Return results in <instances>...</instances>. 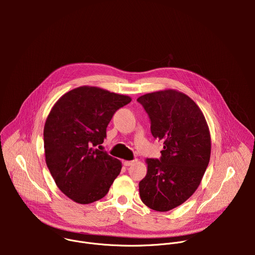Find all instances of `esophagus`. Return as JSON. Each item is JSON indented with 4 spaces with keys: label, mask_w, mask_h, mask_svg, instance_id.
Instances as JSON below:
<instances>
[{
    "label": "esophagus",
    "mask_w": 255,
    "mask_h": 255,
    "mask_svg": "<svg viewBox=\"0 0 255 255\" xmlns=\"http://www.w3.org/2000/svg\"><path fill=\"white\" fill-rule=\"evenodd\" d=\"M136 162H137V159H135V160H130V161L126 160V161H124V165H125V166H130V165H132V164H134V163H136Z\"/></svg>",
    "instance_id": "obj_1"
}]
</instances>
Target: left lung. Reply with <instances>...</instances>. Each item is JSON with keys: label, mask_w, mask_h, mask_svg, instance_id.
<instances>
[{"label": "left lung", "mask_w": 255, "mask_h": 255, "mask_svg": "<svg viewBox=\"0 0 255 255\" xmlns=\"http://www.w3.org/2000/svg\"><path fill=\"white\" fill-rule=\"evenodd\" d=\"M137 101L150 118L153 137L163 142L160 160H145L140 199L154 211L167 212L184 204L201 184L211 155L209 126L200 107L176 90L145 94Z\"/></svg>", "instance_id": "left-lung-1"}]
</instances>
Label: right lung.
<instances>
[{"mask_svg": "<svg viewBox=\"0 0 255 255\" xmlns=\"http://www.w3.org/2000/svg\"><path fill=\"white\" fill-rule=\"evenodd\" d=\"M125 95L83 86L61 96L44 125L47 167L58 189L78 204L104 198L122 163L94 148L102 144L114 113L131 102Z\"/></svg>", "mask_w": 255, "mask_h": 255, "instance_id": "obj_1", "label": "right lung"}]
</instances>
